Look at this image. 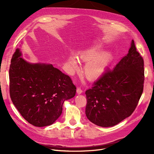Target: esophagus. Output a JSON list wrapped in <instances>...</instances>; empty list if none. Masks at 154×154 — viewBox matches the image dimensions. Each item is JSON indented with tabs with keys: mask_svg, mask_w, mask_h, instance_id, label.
<instances>
[{
	"mask_svg": "<svg viewBox=\"0 0 154 154\" xmlns=\"http://www.w3.org/2000/svg\"><path fill=\"white\" fill-rule=\"evenodd\" d=\"M82 92H83V91L80 88H78L77 89V93L78 94H81V93H82Z\"/></svg>",
	"mask_w": 154,
	"mask_h": 154,
	"instance_id": "obj_1",
	"label": "esophagus"
}]
</instances>
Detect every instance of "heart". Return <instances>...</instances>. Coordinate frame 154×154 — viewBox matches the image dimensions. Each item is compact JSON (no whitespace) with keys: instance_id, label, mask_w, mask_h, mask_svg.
I'll return each instance as SVG.
<instances>
[{"instance_id":"obj_1","label":"heart","mask_w":154,"mask_h":154,"mask_svg":"<svg viewBox=\"0 0 154 154\" xmlns=\"http://www.w3.org/2000/svg\"><path fill=\"white\" fill-rule=\"evenodd\" d=\"M103 50L101 45H95L81 51L77 54L79 60L86 62L83 68V73L90 80L100 77L110 64L112 55L109 53H102ZM68 61L73 68L77 67V61L73 56L70 57Z\"/></svg>"}]
</instances>
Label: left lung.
Returning a JSON list of instances; mask_svg holds the SVG:
<instances>
[{"label": "left lung", "mask_w": 154, "mask_h": 154, "mask_svg": "<svg viewBox=\"0 0 154 154\" xmlns=\"http://www.w3.org/2000/svg\"><path fill=\"white\" fill-rule=\"evenodd\" d=\"M144 61L134 41L127 55L112 70H106L86 91V114L101 127H112L129 117L143 91Z\"/></svg>", "instance_id": "8db88e82"}]
</instances>
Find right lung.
<instances>
[{"instance_id":"add662e5","label":"right lung","mask_w":154,"mask_h":154,"mask_svg":"<svg viewBox=\"0 0 154 154\" xmlns=\"http://www.w3.org/2000/svg\"><path fill=\"white\" fill-rule=\"evenodd\" d=\"M17 49L11 61V100L25 120L37 127L53 124L61 116L63 104L75 95L71 78L51 64L30 63Z\"/></svg>"}]
</instances>
